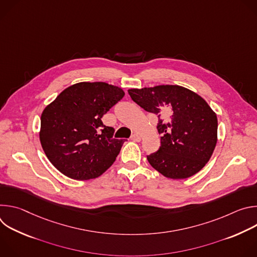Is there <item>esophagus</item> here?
Returning <instances> with one entry per match:
<instances>
[{"label": "esophagus", "instance_id": "obj_1", "mask_svg": "<svg viewBox=\"0 0 257 257\" xmlns=\"http://www.w3.org/2000/svg\"><path fill=\"white\" fill-rule=\"evenodd\" d=\"M131 139H132L133 141L139 142V141L141 140V136H140V134H138V133H133V134L131 135Z\"/></svg>", "mask_w": 257, "mask_h": 257}]
</instances>
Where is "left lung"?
I'll return each mask as SVG.
<instances>
[{
  "label": "left lung",
  "instance_id": "left-lung-1",
  "mask_svg": "<svg viewBox=\"0 0 257 257\" xmlns=\"http://www.w3.org/2000/svg\"><path fill=\"white\" fill-rule=\"evenodd\" d=\"M132 100L158 116L160 149L148 156L154 169L167 178L185 179L209 161L216 144L217 119L207 102L179 85L129 89Z\"/></svg>",
  "mask_w": 257,
  "mask_h": 257
}]
</instances>
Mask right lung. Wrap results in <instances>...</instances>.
Returning <instances> with one entry per match:
<instances>
[{
  "instance_id": "add662e5",
  "label": "right lung",
  "mask_w": 257,
  "mask_h": 257,
  "mask_svg": "<svg viewBox=\"0 0 257 257\" xmlns=\"http://www.w3.org/2000/svg\"><path fill=\"white\" fill-rule=\"evenodd\" d=\"M125 92L104 82H80L63 90L41 117L40 139L50 162L65 176L88 180L116 161L124 139L101 118Z\"/></svg>"
}]
</instances>
